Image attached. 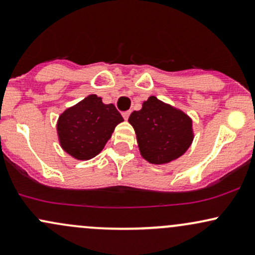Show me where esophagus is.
<instances>
[{"mask_svg":"<svg viewBox=\"0 0 255 255\" xmlns=\"http://www.w3.org/2000/svg\"><path fill=\"white\" fill-rule=\"evenodd\" d=\"M129 115H130V111H125V113H122V116H124L125 120H128Z\"/></svg>","mask_w":255,"mask_h":255,"instance_id":"obj_1","label":"esophagus"}]
</instances>
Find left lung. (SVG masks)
<instances>
[{"mask_svg": "<svg viewBox=\"0 0 255 255\" xmlns=\"http://www.w3.org/2000/svg\"><path fill=\"white\" fill-rule=\"evenodd\" d=\"M136 134L141 156L152 164L181 157L193 141L192 120L183 111L151 96L128 119Z\"/></svg>", "mask_w": 255, "mask_h": 255, "instance_id": "1", "label": "left lung"}]
</instances>
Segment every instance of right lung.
<instances>
[{"label": "right lung", "instance_id": "add662e5", "mask_svg": "<svg viewBox=\"0 0 255 255\" xmlns=\"http://www.w3.org/2000/svg\"><path fill=\"white\" fill-rule=\"evenodd\" d=\"M124 118L114 104H104L90 95L61 114L57 134L62 148L79 160L93 158L103 150L114 129Z\"/></svg>", "mask_w": 255, "mask_h": 255}]
</instances>
